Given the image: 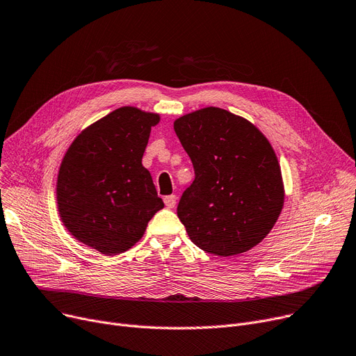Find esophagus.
I'll use <instances>...</instances> for the list:
<instances>
[{
	"label": "esophagus",
	"mask_w": 356,
	"mask_h": 356,
	"mask_svg": "<svg viewBox=\"0 0 356 356\" xmlns=\"http://www.w3.org/2000/svg\"><path fill=\"white\" fill-rule=\"evenodd\" d=\"M176 202H177V197H176L175 195L165 196V197H164V203H165V207H167L168 209H173V208L176 207Z\"/></svg>",
	"instance_id": "1"
}]
</instances>
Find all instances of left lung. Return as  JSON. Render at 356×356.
Listing matches in <instances>:
<instances>
[{"instance_id": "obj_1", "label": "left lung", "mask_w": 356, "mask_h": 356, "mask_svg": "<svg viewBox=\"0 0 356 356\" xmlns=\"http://www.w3.org/2000/svg\"><path fill=\"white\" fill-rule=\"evenodd\" d=\"M195 180L177 216L200 250L218 257L247 252L282 213V168L267 137L248 120L208 106L175 121Z\"/></svg>"}]
</instances>
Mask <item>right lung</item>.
Masks as SVG:
<instances>
[{
  "instance_id": "obj_1",
  "label": "right lung",
  "mask_w": 356,
  "mask_h": 356,
  "mask_svg": "<svg viewBox=\"0 0 356 356\" xmlns=\"http://www.w3.org/2000/svg\"><path fill=\"white\" fill-rule=\"evenodd\" d=\"M160 115L121 106L86 127L59 167L56 197L65 228L82 244L117 255L143 238L164 208L143 154Z\"/></svg>"
}]
</instances>
